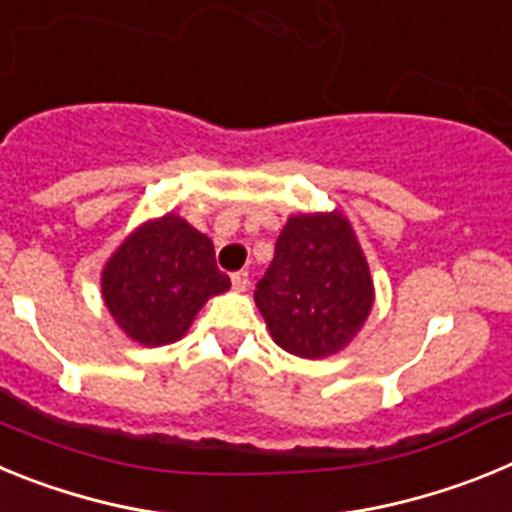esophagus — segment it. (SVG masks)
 Wrapping results in <instances>:
<instances>
[{"mask_svg":"<svg viewBox=\"0 0 512 512\" xmlns=\"http://www.w3.org/2000/svg\"><path fill=\"white\" fill-rule=\"evenodd\" d=\"M230 282H233V287L235 289H246L248 287V271H233V274H230Z\"/></svg>","mask_w":512,"mask_h":512,"instance_id":"1","label":"esophagus"}]
</instances>
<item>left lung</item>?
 <instances>
[{
	"mask_svg": "<svg viewBox=\"0 0 512 512\" xmlns=\"http://www.w3.org/2000/svg\"><path fill=\"white\" fill-rule=\"evenodd\" d=\"M253 297L289 354L320 359L346 346L374 302L369 266L346 217H289Z\"/></svg>",
	"mask_w": 512,
	"mask_h": 512,
	"instance_id": "left-lung-1",
	"label": "left lung"
}]
</instances>
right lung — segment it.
<instances>
[{"label":"right lung","mask_w":512,"mask_h":512,"mask_svg":"<svg viewBox=\"0 0 512 512\" xmlns=\"http://www.w3.org/2000/svg\"><path fill=\"white\" fill-rule=\"evenodd\" d=\"M228 287L210 238L176 215L130 235L102 274L104 302L117 325L143 346L179 341L207 297Z\"/></svg>","instance_id":"obj_1"}]
</instances>
